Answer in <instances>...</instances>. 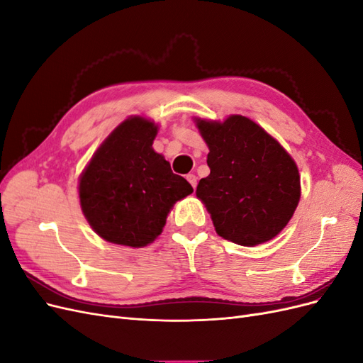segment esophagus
Returning a JSON list of instances; mask_svg holds the SVG:
<instances>
[{
	"label": "esophagus",
	"mask_w": 363,
	"mask_h": 363,
	"mask_svg": "<svg viewBox=\"0 0 363 363\" xmlns=\"http://www.w3.org/2000/svg\"><path fill=\"white\" fill-rule=\"evenodd\" d=\"M186 179H188V182L191 183V186L195 189V186H196V175H195V174H188V175H186Z\"/></svg>",
	"instance_id": "obj_1"
}]
</instances>
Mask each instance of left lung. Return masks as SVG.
I'll return each instance as SVG.
<instances>
[{"mask_svg": "<svg viewBox=\"0 0 363 363\" xmlns=\"http://www.w3.org/2000/svg\"><path fill=\"white\" fill-rule=\"evenodd\" d=\"M208 148L211 174L196 186L216 233L244 247L276 238L301 196L295 160L265 128L242 115L194 118Z\"/></svg>", "mask_w": 363, "mask_h": 363, "instance_id": "1", "label": "left lung"}]
</instances>
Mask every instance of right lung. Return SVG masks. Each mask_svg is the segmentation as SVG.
<instances>
[{
  "label": "right lung",
  "mask_w": 363,
  "mask_h": 363,
  "mask_svg": "<svg viewBox=\"0 0 363 363\" xmlns=\"http://www.w3.org/2000/svg\"><path fill=\"white\" fill-rule=\"evenodd\" d=\"M159 125L128 116L94 152L80 174L82 212L107 242L142 248L163 232L172 206L194 192L152 148Z\"/></svg>",
  "instance_id": "1"
}]
</instances>
